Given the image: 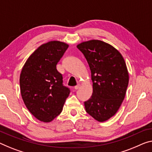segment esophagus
Here are the masks:
<instances>
[{
  "instance_id": "1",
  "label": "esophagus",
  "mask_w": 152,
  "mask_h": 152,
  "mask_svg": "<svg viewBox=\"0 0 152 152\" xmlns=\"http://www.w3.org/2000/svg\"><path fill=\"white\" fill-rule=\"evenodd\" d=\"M79 87H80V84H77V85L75 86L74 88H75V90H78L79 88Z\"/></svg>"
}]
</instances>
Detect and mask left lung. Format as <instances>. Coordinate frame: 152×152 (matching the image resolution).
<instances>
[{
	"label": "left lung",
	"instance_id": "8db88e82",
	"mask_svg": "<svg viewBox=\"0 0 152 152\" xmlns=\"http://www.w3.org/2000/svg\"><path fill=\"white\" fill-rule=\"evenodd\" d=\"M89 64L93 92L84 102L86 111L95 120L104 122L116 113L124 99L128 73L118 50L99 40L83 42L77 46Z\"/></svg>",
	"mask_w": 152,
	"mask_h": 152
}]
</instances>
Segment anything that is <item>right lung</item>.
Segmentation results:
<instances>
[{
	"label": "right lung",
	"mask_w": 152,
	"mask_h": 152,
	"mask_svg": "<svg viewBox=\"0 0 152 152\" xmlns=\"http://www.w3.org/2000/svg\"><path fill=\"white\" fill-rule=\"evenodd\" d=\"M69 45L57 41L43 44L32 53L20 74L22 99L28 111L39 120L50 122L61 113L70 94L63 85L56 65Z\"/></svg>",
	"instance_id": "add662e5"
}]
</instances>
